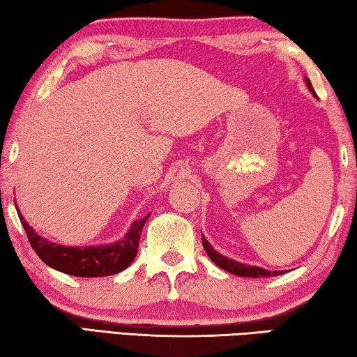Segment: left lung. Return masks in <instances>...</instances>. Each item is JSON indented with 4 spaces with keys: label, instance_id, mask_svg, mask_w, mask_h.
<instances>
[{
    "label": "left lung",
    "instance_id": "left-lung-1",
    "mask_svg": "<svg viewBox=\"0 0 357 357\" xmlns=\"http://www.w3.org/2000/svg\"><path fill=\"white\" fill-rule=\"evenodd\" d=\"M307 82V86H309L310 91L313 93V96H317L315 89H313L312 83L309 78H305ZM203 239V247L204 250H206L208 257L213 259V261L219 266V268L228 271V273H231L234 275H241V277H252V279H258V277H274V275H280V274H285V271H268V269H263V268H258V266H247L243 263H238L234 261L231 258H227L220 255V253H217L211 244L208 243L204 236H202Z\"/></svg>",
    "mask_w": 357,
    "mask_h": 357
}]
</instances>
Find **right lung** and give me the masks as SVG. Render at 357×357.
<instances>
[{"instance_id": "1", "label": "right lung", "mask_w": 357, "mask_h": 357, "mask_svg": "<svg viewBox=\"0 0 357 357\" xmlns=\"http://www.w3.org/2000/svg\"><path fill=\"white\" fill-rule=\"evenodd\" d=\"M17 213H19L22 225L25 228L29 244L42 261L53 269L75 277H105L118 274L128 268L135 259L142 229L151 215L148 214L143 219L134 222L126 238L118 241V243L99 247H83L82 249V247L53 244L50 241L44 239L28 225L19 209H17Z\"/></svg>"}]
</instances>
